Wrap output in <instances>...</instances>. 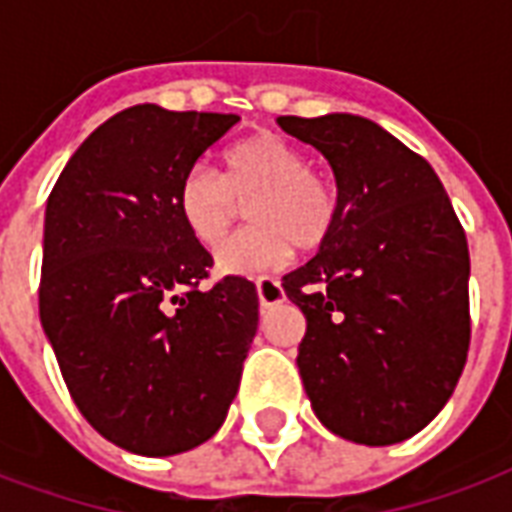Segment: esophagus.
Listing matches in <instances>:
<instances>
[{
    "mask_svg": "<svg viewBox=\"0 0 512 512\" xmlns=\"http://www.w3.org/2000/svg\"><path fill=\"white\" fill-rule=\"evenodd\" d=\"M257 298H260V306H274L285 298V290H282V282L274 279V276H257Z\"/></svg>",
    "mask_w": 512,
    "mask_h": 512,
    "instance_id": "esophagus-1",
    "label": "esophagus"
}]
</instances>
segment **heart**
Returning a JSON list of instances; mask_svg holds the SVG:
<instances>
[{"label":"heart","mask_w":512,"mask_h":512,"mask_svg":"<svg viewBox=\"0 0 512 512\" xmlns=\"http://www.w3.org/2000/svg\"><path fill=\"white\" fill-rule=\"evenodd\" d=\"M249 200L252 225L219 246L217 266L225 274H255L285 263L298 249H317L339 219V189L293 140L257 132L222 154V168L189 170L176 206L189 236L217 246Z\"/></svg>","instance_id":"b5f03b06"}]
</instances>
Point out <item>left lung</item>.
<instances>
[{
    "label": "left lung",
    "instance_id": "8db88e82",
    "mask_svg": "<svg viewBox=\"0 0 512 512\" xmlns=\"http://www.w3.org/2000/svg\"><path fill=\"white\" fill-rule=\"evenodd\" d=\"M331 162L339 219L282 276L306 317L298 372L325 429L393 445L437 418L469 350V249L429 162L352 113L279 116Z\"/></svg>",
    "mask_w": 512,
    "mask_h": 512
}]
</instances>
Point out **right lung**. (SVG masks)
<instances>
[{"label": "right lung", "mask_w": 512, "mask_h": 512, "mask_svg": "<svg viewBox=\"0 0 512 512\" xmlns=\"http://www.w3.org/2000/svg\"><path fill=\"white\" fill-rule=\"evenodd\" d=\"M233 113L135 105L83 140L48 195L40 323L75 407L138 456L198 448L225 423L257 333L244 276L179 217L181 179Z\"/></svg>", "instance_id": "add662e5"}]
</instances>
